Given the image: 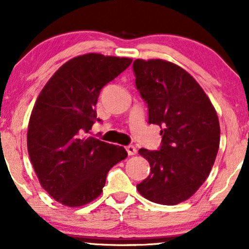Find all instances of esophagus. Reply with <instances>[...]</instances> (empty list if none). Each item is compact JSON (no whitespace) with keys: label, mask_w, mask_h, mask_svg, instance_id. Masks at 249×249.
<instances>
[{"label":"esophagus","mask_w":249,"mask_h":249,"mask_svg":"<svg viewBox=\"0 0 249 249\" xmlns=\"http://www.w3.org/2000/svg\"><path fill=\"white\" fill-rule=\"evenodd\" d=\"M125 151H127L128 156H135V154H136V148L132 145L125 147Z\"/></svg>","instance_id":"1"}]
</instances>
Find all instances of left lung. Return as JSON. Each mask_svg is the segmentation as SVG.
I'll return each mask as SVG.
<instances>
[{
    "label": "left lung",
    "instance_id": "1",
    "mask_svg": "<svg viewBox=\"0 0 249 249\" xmlns=\"http://www.w3.org/2000/svg\"><path fill=\"white\" fill-rule=\"evenodd\" d=\"M136 89L148 107V122L160 125L159 151L139 149L151 173L136 185L151 202L175 205L200 188L220 147V122L209 97L180 66L162 59L133 63Z\"/></svg>",
    "mask_w": 249,
    "mask_h": 249
}]
</instances>
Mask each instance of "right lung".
<instances>
[{
  "mask_svg": "<svg viewBox=\"0 0 249 249\" xmlns=\"http://www.w3.org/2000/svg\"><path fill=\"white\" fill-rule=\"evenodd\" d=\"M130 64V58L78 55L54 72L36 98L28 124V154L40 185L66 207L97 198L109 170L128 156L124 147L88 133L102 88Z\"/></svg>",
  "mask_w": 249,
  "mask_h": 249,
  "instance_id": "add662e5",
  "label": "right lung"
}]
</instances>
